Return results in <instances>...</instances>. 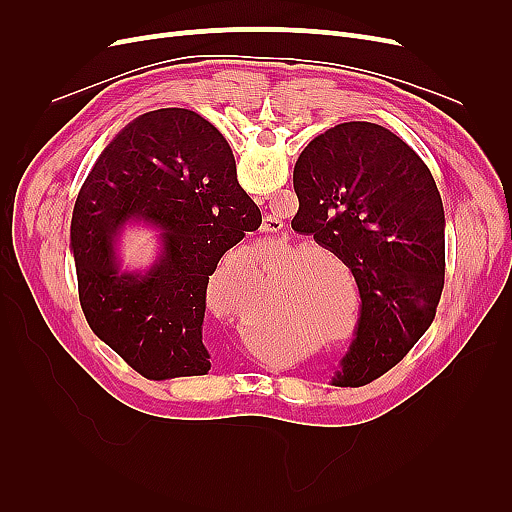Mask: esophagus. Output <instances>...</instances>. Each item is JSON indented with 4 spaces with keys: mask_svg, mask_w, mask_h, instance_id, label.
I'll list each match as a JSON object with an SVG mask.
<instances>
[{
    "mask_svg": "<svg viewBox=\"0 0 512 512\" xmlns=\"http://www.w3.org/2000/svg\"><path fill=\"white\" fill-rule=\"evenodd\" d=\"M284 228V222L280 218H275V215H267L265 222H262V232L265 235H273V232H280Z\"/></svg>",
    "mask_w": 512,
    "mask_h": 512,
    "instance_id": "esophagus-1",
    "label": "esophagus"
}]
</instances>
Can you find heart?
Masks as SVG:
<instances>
[{"mask_svg":"<svg viewBox=\"0 0 512 512\" xmlns=\"http://www.w3.org/2000/svg\"><path fill=\"white\" fill-rule=\"evenodd\" d=\"M299 250V245H288L277 256L286 259L280 262V267L275 271L273 288L280 285L275 292V297L269 301V305L260 312L258 320V333L269 339L275 346H301L309 337H314L316 324L320 318V294L324 288V280H327L329 269L324 265V260L331 262L333 256L329 252L320 250V247H309V250ZM224 280L218 277L213 280V286L209 288V305L213 312L232 320V322H247L250 320V301H228Z\"/></svg>","mask_w":512,"mask_h":512,"instance_id":"1","label":"heart"}]
</instances>
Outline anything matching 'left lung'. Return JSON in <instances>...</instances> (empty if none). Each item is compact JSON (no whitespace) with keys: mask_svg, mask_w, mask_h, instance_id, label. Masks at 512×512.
Segmentation results:
<instances>
[{"mask_svg":"<svg viewBox=\"0 0 512 512\" xmlns=\"http://www.w3.org/2000/svg\"><path fill=\"white\" fill-rule=\"evenodd\" d=\"M292 228L352 271L361 318L333 384L363 386L395 367L436 318L444 288V207L429 168L397 134L348 121L294 164Z\"/></svg>","mask_w":512,"mask_h":512,"instance_id":"1","label":"left lung"}]
</instances>
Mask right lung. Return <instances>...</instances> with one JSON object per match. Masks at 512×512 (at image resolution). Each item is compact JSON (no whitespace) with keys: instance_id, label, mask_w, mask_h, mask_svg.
<instances>
[{"instance_id":"add662e5","label":"right lung","mask_w":512,"mask_h":512,"mask_svg":"<svg viewBox=\"0 0 512 512\" xmlns=\"http://www.w3.org/2000/svg\"><path fill=\"white\" fill-rule=\"evenodd\" d=\"M130 219L163 230V254L145 274H121L112 241ZM260 209L237 181L220 130L188 108L130 121L104 147L76 198L70 228L79 299L106 346L149 380L205 376L209 275Z\"/></svg>"}]
</instances>
